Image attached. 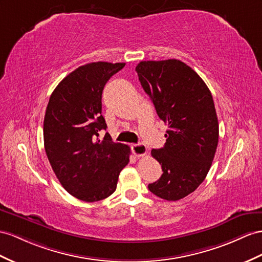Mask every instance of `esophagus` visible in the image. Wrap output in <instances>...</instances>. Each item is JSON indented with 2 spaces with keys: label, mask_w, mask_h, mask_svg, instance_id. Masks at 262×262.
<instances>
[{
  "label": "esophagus",
  "mask_w": 262,
  "mask_h": 262,
  "mask_svg": "<svg viewBox=\"0 0 262 262\" xmlns=\"http://www.w3.org/2000/svg\"><path fill=\"white\" fill-rule=\"evenodd\" d=\"M130 148H132L133 154L136 157H142V156L146 155V152H147V148L144 144H133L130 146Z\"/></svg>",
  "instance_id": "1"
}]
</instances>
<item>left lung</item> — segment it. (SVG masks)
<instances>
[{"label": "left lung", "instance_id": "8db88e82", "mask_svg": "<svg viewBox=\"0 0 262 262\" xmlns=\"http://www.w3.org/2000/svg\"><path fill=\"white\" fill-rule=\"evenodd\" d=\"M136 72L157 115L168 125L165 146L151 150L164 172L148 189L176 201L204 182L216 154L219 125L211 93L198 74L178 59L143 61Z\"/></svg>", "mask_w": 262, "mask_h": 262}]
</instances>
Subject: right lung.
Segmentation results:
<instances>
[{"label": "right lung", "instance_id": "1", "mask_svg": "<svg viewBox=\"0 0 262 262\" xmlns=\"http://www.w3.org/2000/svg\"><path fill=\"white\" fill-rule=\"evenodd\" d=\"M125 63H90L70 73L50 97L44 117V147L50 164L67 192L87 203L116 190L130 148L114 143L102 116L104 86Z\"/></svg>", "mask_w": 262, "mask_h": 262}]
</instances>
